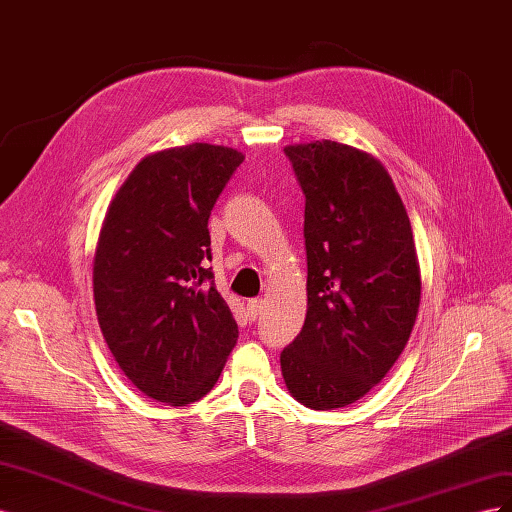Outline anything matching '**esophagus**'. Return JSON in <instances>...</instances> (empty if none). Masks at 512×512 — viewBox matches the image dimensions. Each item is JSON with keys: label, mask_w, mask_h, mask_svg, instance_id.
Masks as SVG:
<instances>
[{"label": "esophagus", "mask_w": 512, "mask_h": 512, "mask_svg": "<svg viewBox=\"0 0 512 512\" xmlns=\"http://www.w3.org/2000/svg\"><path fill=\"white\" fill-rule=\"evenodd\" d=\"M262 307H265V301L262 299H252L247 303V316H250V320H256L262 314Z\"/></svg>", "instance_id": "34e87169"}]
</instances>
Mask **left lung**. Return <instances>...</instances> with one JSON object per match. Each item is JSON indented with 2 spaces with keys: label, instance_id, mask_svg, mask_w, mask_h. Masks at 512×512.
Returning a JSON list of instances; mask_svg holds the SVG:
<instances>
[{
  "label": "left lung",
  "instance_id": "8db88e82",
  "mask_svg": "<svg viewBox=\"0 0 512 512\" xmlns=\"http://www.w3.org/2000/svg\"><path fill=\"white\" fill-rule=\"evenodd\" d=\"M305 194L307 316L282 354L290 395L312 410L344 408L389 374L421 303L404 203L386 168L354 147L284 149Z\"/></svg>",
  "mask_w": 512,
  "mask_h": 512
}]
</instances>
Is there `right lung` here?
<instances>
[{"label": "right lung", "mask_w": 512, "mask_h": 512, "mask_svg": "<svg viewBox=\"0 0 512 512\" xmlns=\"http://www.w3.org/2000/svg\"><path fill=\"white\" fill-rule=\"evenodd\" d=\"M245 160L192 143L153 153L115 194L94 258L102 335L136 389L168 406L205 397L239 329L215 288L209 215Z\"/></svg>", "instance_id": "right-lung-1"}]
</instances>
